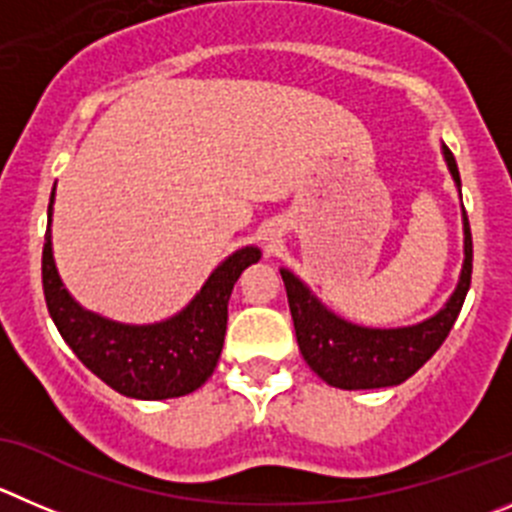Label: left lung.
<instances>
[{
    "instance_id": "obj_1",
    "label": "left lung",
    "mask_w": 512,
    "mask_h": 512,
    "mask_svg": "<svg viewBox=\"0 0 512 512\" xmlns=\"http://www.w3.org/2000/svg\"><path fill=\"white\" fill-rule=\"evenodd\" d=\"M444 159L460 184V171L450 148ZM288 293L295 336L305 364L336 389H381L396 386L417 374L450 336L472 280V234L465 212V265L450 303L419 326L361 328L328 313L293 272L280 270Z\"/></svg>"
}]
</instances>
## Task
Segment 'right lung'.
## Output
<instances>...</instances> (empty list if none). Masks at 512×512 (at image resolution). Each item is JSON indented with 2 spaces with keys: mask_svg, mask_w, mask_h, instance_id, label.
Instances as JSON below:
<instances>
[{
  "mask_svg": "<svg viewBox=\"0 0 512 512\" xmlns=\"http://www.w3.org/2000/svg\"><path fill=\"white\" fill-rule=\"evenodd\" d=\"M257 260L260 250L255 247L234 252L176 318L156 326H123L83 310L62 288L47 229L42 290L60 336L100 381L131 399H171L199 389L217 369L227 331L229 295L242 270Z\"/></svg>",
  "mask_w": 512,
  "mask_h": 512,
  "instance_id": "add662e5",
  "label": "right lung"
}]
</instances>
